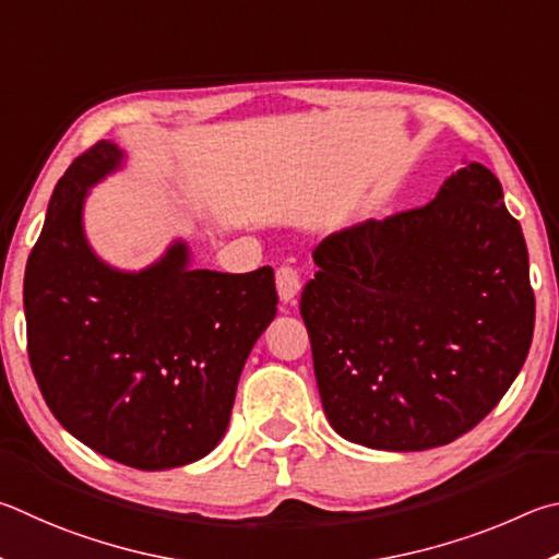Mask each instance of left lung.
Instances as JSON below:
<instances>
[{"label": "left lung", "mask_w": 559, "mask_h": 559, "mask_svg": "<svg viewBox=\"0 0 559 559\" xmlns=\"http://www.w3.org/2000/svg\"><path fill=\"white\" fill-rule=\"evenodd\" d=\"M127 169L97 142L58 179L24 272L28 360L48 409L112 462L166 472L225 437L252 346L277 314L272 267L193 270L176 238L142 270H120L87 240L85 201Z\"/></svg>", "instance_id": "obj_1"}]
</instances>
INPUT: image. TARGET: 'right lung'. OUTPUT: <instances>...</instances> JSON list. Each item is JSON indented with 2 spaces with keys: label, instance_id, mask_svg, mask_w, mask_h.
<instances>
[{
  "label": "right lung",
  "instance_id": "obj_1",
  "mask_svg": "<svg viewBox=\"0 0 559 559\" xmlns=\"http://www.w3.org/2000/svg\"><path fill=\"white\" fill-rule=\"evenodd\" d=\"M301 319L329 425L348 442L425 452L491 413L525 364L535 297L501 181L464 164L423 209L321 242Z\"/></svg>",
  "mask_w": 559,
  "mask_h": 559
}]
</instances>
